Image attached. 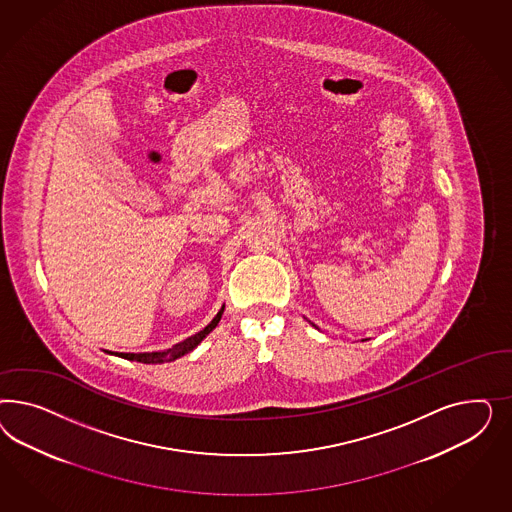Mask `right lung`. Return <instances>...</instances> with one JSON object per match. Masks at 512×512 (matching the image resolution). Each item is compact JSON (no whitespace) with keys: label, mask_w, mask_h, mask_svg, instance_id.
Instances as JSON below:
<instances>
[{"label":"right lung","mask_w":512,"mask_h":512,"mask_svg":"<svg viewBox=\"0 0 512 512\" xmlns=\"http://www.w3.org/2000/svg\"><path fill=\"white\" fill-rule=\"evenodd\" d=\"M225 308V306H223ZM223 308L219 310L216 317L210 321V325L204 326L201 332H197L195 336H191V338H187V340L180 341V343H176L172 349L169 351H165V353H152V355H135V353H122L120 357L127 358V360H137V362H142V364H161V362H165V360H176L178 357H182V355H186L189 353L191 349H195L199 343H201L214 328H216L217 323H219V319H221V313H223Z\"/></svg>","instance_id":"right-lung-1"}]
</instances>
